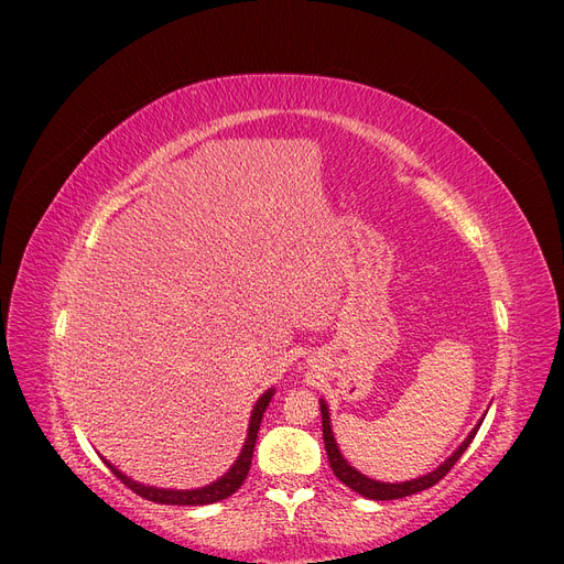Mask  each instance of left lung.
<instances>
[{"instance_id":"1","label":"left lung","mask_w":564,"mask_h":564,"mask_svg":"<svg viewBox=\"0 0 564 564\" xmlns=\"http://www.w3.org/2000/svg\"><path fill=\"white\" fill-rule=\"evenodd\" d=\"M319 411H322V436H324V448H327V457H329V464H332V470L336 473V478L347 485L349 489H354L357 494L370 498V500H395V498H404V496H411V494H419L423 489H430L434 487L446 473L455 466V462L464 455V451L470 446L473 436L478 434L480 425L485 419L478 421V425L473 427L468 432V436L459 443V448L446 459L441 462L434 470L425 473V476L421 478H413V480H406V482H379V480H372L368 476H364L361 470L354 468L340 453L338 443L334 438V430H332V419H329V406L324 400H319Z\"/></svg>"}]
</instances>
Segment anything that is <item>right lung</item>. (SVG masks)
<instances>
[{
  "label": "right lung",
  "instance_id": "right-lung-1",
  "mask_svg": "<svg viewBox=\"0 0 564 564\" xmlns=\"http://www.w3.org/2000/svg\"><path fill=\"white\" fill-rule=\"evenodd\" d=\"M276 389H267L258 402L253 404V411H251V419H249V430H247V441L245 446L240 451V455H237L235 464L224 473L221 478H217L215 482L205 485V487H198V489H162V487H151V485H141L132 478H128L123 470H118L111 462H107L105 457V464L109 466V470L113 473V476L121 480L126 487H130L134 494L143 496L145 500H153V502H162V506H210V502H219L224 498H228L230 494H235L237 489L242 487V482L247 480V473L251 468V457H253V448H256V438H258V430H260V421H262V413L267 409V404L272 402Z\"/></svg>",
  "mask_w": 564,
  "mask_h": 564
}]
</instances>
